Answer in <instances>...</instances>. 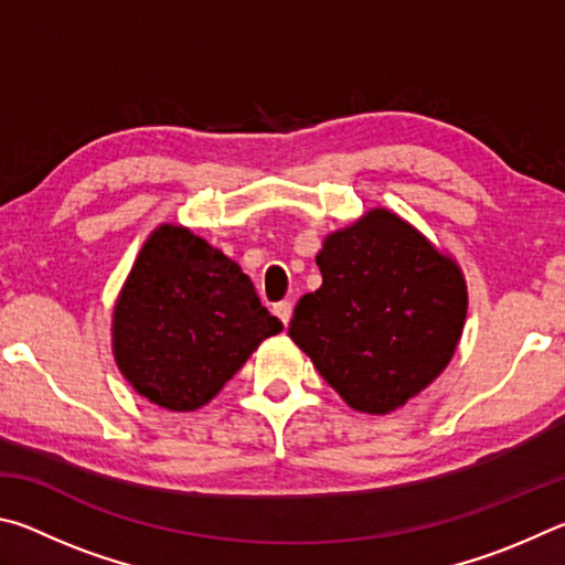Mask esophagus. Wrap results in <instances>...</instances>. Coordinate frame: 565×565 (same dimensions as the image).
<instances>
[{"mask_svg": "<svg viewBox=\"0 0 565 565\" xmlns=\"http://www.w3.org/2000/svg\"><path fill=\"white\" fill-rule=\"evenodd\" d=\"M291 311H294L291 301H279V303L274 306V313H276V317L281 319L284 327H289V321H291Z\"/></svg>", "mask_w": 565, "mask_h": 565, "instance_id": "34e87169", "label": "esophagus"}]
</instances>
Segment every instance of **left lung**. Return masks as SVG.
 I'll list each match as a JSON object with an SVG mask.
<instances>
[{
	"label": "left lung",
	"instance_id": "left-lung-1",
	"mask_svg": "<svg viewBox=\"0 0 565 565\" xmlns=\"http://www.w3.org/2000/svg\"><path fill=\"white\" fill-rule=\"evenodd\" d=\"M317 264L323 281L296 303L289 337L359 414L406 406L461 341V266L384 206L331 232Z\"/></svg>",
	"mask_w": 565,
	"mask_h": 565
}]
</instances>
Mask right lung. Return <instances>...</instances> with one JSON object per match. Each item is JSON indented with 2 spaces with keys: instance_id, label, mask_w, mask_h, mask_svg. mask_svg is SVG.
<instances>
[{
  "instance_id": "right-lung-1",
  "label": "right lung",
  "mask_w": 565,
  "mask_h": 565,
  "mask_svg": "<svg viewBox=\"0 0 565 565\" xmlns=\"http://www.w3.org/2000/svg\"><path fill=\"white\" fill-rule=\"evenodd\" d=\"M281 329L242 266L191 228L161 224L114 303L111 351L139 396L196 411Z\"/></svg>"
}]
</instances>
